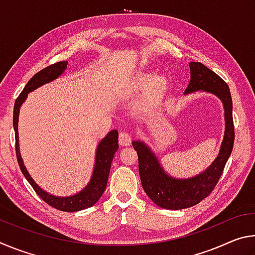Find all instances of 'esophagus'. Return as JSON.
I'll return each instance as SVG.
<instances>
[{
    "mask_svg": "<svg viewBox=\"0 0 255 255\" xmlns=\"http://www.w3.org/2000/svg\"><path fill=\"white\" fill-rule=\"evenodd\" d=\"M131 143V137L127 131L119 132V144L122 146H127Z\"/></svg>",
    "mask_w": 255,
    "mask_h": 255,
    "instance_id": "1",
    "label": "esophagus"
}]
</instances>
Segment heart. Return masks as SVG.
Here are the masks:
<instances>
[{"label": "heart", "instance_id": "heart-1", "mask_svg": "<svg viewBox=\"0 0 255 255\" xmlns=\"http://www.w3.org/2000/svg\"><path fill=\"white\" fill-rule=\"evenodd\" d=\"M149 82H152L149 86V94L150 96H157L165 84V79L159 75L154 76L152 73H141L136 81V86L137 88H144Z\"/></svg>", "mask_w": 255, "mask_h": 255}]
</instances>
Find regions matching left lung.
I'll use <instances>...</instances> for the list:
<instances>
[{
	"instance_id": "1",
	"label": "left lung",
	"mask_w": 255,
	"mask_h": 255,
	"mask_svg": "<svg viewBox=\"0 0 255 255\" xmlns=\"http://www.w3.org/2000/svg\"><path fill=\"white\" fill-rule=\"evenodd\" d=\"M189 66L191 80L185 93L204 90L221 98L225 109V135L218 156L213 164L201 174L187 180L171 178L163 171L147 146L141 141H132L138 155V171L144 191L152 201L165 209L188 208L208 197L218 183L235 139L233 102L226 82L199 62H191Z\"/></svg>"
}]
</instances>
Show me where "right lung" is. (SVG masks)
Segmentation results:
<instances>
[{
	"mask_svg": "<svg viewBox=\"0 0 255 255\" xmlns=\"http://www.w3.org/2000/svg\"><path fill=\"white\" fill-rule=\"evenodd\" d=\"M68 62H57L55 64L45 67L44 70L36 73L29 82L25 84L22 92L19 94L14 102L13 109V128L15 132V153L16 159H18L20 170L22 172L24 178L28 180V182L31 184L34 191L44 200L47 205H49L54 208L62 211H79L92 207L96 202L100 199V197L105 192L108 178H109V172L111 167V162L114 159L115 153L118 149V130L114 129L103 139L99 143L97 148L96 156V165H94L93 175L91 181L88 184V187L82 190L81 192L76 193L74 196L66 198H58L51 196L49 193L45 192L38 184L32 180L29 175L27 169L23 165L22 158L19 152V135H18V120H19V111L22 102L25 100L28 93L33 91L34 89L39 88L45 83L53 81L62 74L65 71Z\"/></svg>",
	"mask_w": 255,
	"mask_h": 255,
	"instance_id": "add662e5",
	"label": "right lung"
}]
</instances>
